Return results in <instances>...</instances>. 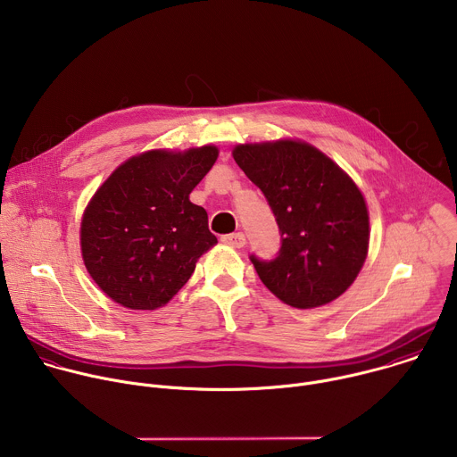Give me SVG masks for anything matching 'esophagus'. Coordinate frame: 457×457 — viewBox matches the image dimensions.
Masks as SVG:
<instances>
[{
    "instance_id": "esophagus-1",
    "label": "esophagus",
    "mask_w": 457,
    "mask_h": 457,
    "mask_svg": "<svg viewBox=\"0 0 457 457\" xmlns=\"http://www.w3.org/2000/svg\"><path fill=\"white\" fill-rule=\"evenodd\" d=\"M222 242L229 244L231 247H244L245 245V235L244 233H231V235H224Z\"/></svg>"
}]
</instances>
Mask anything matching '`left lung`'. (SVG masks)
Here are the masks:
<instances>
[{
    "mask_svg": "<svg viewBox=\"0 0 457 457\" xmlns=\"http://www.w3.org/2000/svg\"><path fill=\"white\" fill-rule=\"evenodd\" d=\"M233 159L264 193L280 231L277 256L249 254L260 280L298 309L338 298L358 277L369 247V213L356 184L305 143L244 145Z\"/></svg>",
    "mask_w": 457,
    "mask_h": 457,
    "instance_id": "1",
    "label": "left lung"
}]
</instances>
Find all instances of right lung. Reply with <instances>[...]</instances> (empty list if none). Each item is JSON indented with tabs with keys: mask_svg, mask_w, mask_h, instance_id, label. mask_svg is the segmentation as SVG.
<instances>
[{
	"mask_svg": "<svg viewBox=\"0 0 457 457\" xmlns=\"http://www.w3.org/2000/svg\"><path fill=\"white\" fill-rule=\"evenodd\" d=\"M219 157L215 146L146 152L120 164L97 189L81 222V251L96 284L129 309H157L189 280L217 244L189 193Z\"/></svg>",
	"mask_w": 457,
	"mask_h": 457,
	"instance_id": "right-lung-1",
	"label": "right lung"
}]
</instances>
